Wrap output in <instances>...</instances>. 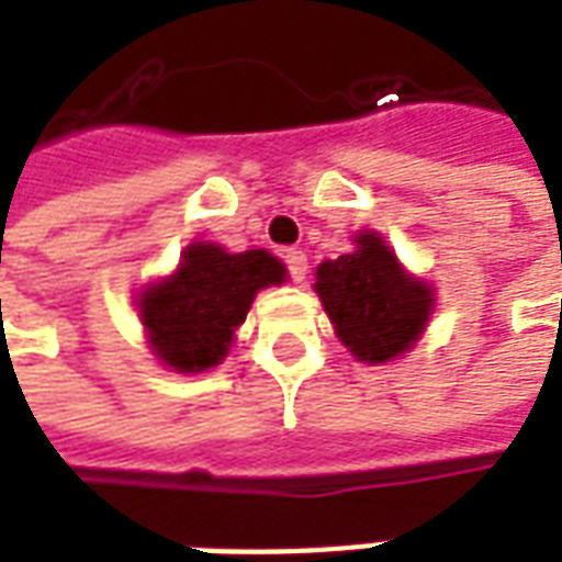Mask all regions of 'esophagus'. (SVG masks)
<instances>
[{
	"label": "esophagus",
	"mask_w": 562,
	"mask_h": 562,
	"mask_svg": "<svg viewBox=\"0 0 562 562\" xmlns=\"http://www.w3.org/2000/svg\"><path fill=\"white\" fill-rule=\"evenodd\" d=\"M282 261H285V270H289V277H292L294 282H304L306 277V256L301 252V249H285V256H282Z\"/></svg>",
	"instance_id": "1"
}]
</instances>
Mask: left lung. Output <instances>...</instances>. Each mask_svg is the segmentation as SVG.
<instances>
[{"label": "left lung", "mask_w": 562, "mask_h": 562, "mask_svg": "<svg viewBox=\"0 0 562 562\" xmlns=\"http://www.w3.org/2000/svg\"><path fill=\"white\" fill-rule=\"evenodd\" d=\"M358 249L316 270V292L358 361L382 364L406 352L430 316V292L409 280L382 237L358 234Z\"/></svg>", "instance_id": "obj_1"}]
</instances>
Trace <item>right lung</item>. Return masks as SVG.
<instances>
[{
	"label": "right lung",
	"mask_w": 562,
	"mask_h": 562,
	"mask_svg": "<svg viewBox=\"0 0 562 562\" xmlns=\"http://www.w3.org/2000/svg\"><path fill=\"white\" fill-rule=\"evenodd\" d=\"M282 277V265L265 249L232 256L213 244H192L171 280L140 294L153 349L180 373L216 367L258 289L277 285Z\"/></svg>",
	"instance_id": "add662e5"
}]
</instances>
